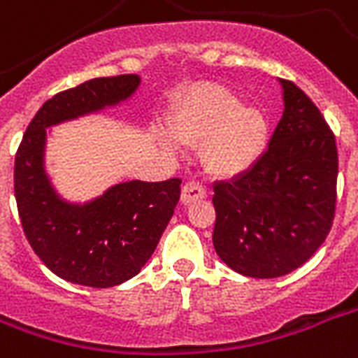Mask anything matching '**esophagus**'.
<instances>
[{
    "label": "esophagus",
    "mask_w": 358,
    "mask_h": 358,
    "mask_svg": "<svg viewBox=\"0 0 358 358\" xmlns=\"http://www.w3.org/2000/svg\"><path fill=\"white\" fill-rule=\"evenodd\" d=\"M206 197V189L199 182H187V184L182 187V203L189 204L193 201H199V199Z\"/></svg>",
    "instance_id": "esophagus-1"
}]
</instances>
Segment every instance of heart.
<instances>
[{
    "label": "heart",
    "mask_w": 358,
    "mask_h": 358,
    "mask_svg": "<svg viewBox=\"0 0 358 358\" xmlns=\"http://www.w3.org/2000/svg\"><path fill=\"white\" fill-rule=\"evenodd\" d=\"M173 133L161 143L176 150L200 144L204 167L215 176L248 173L268 146L270 125L261 106L242 103V95L215 82L195 84L180 95L171 116Z\"/></svg>",
    "instance_id": "obj_1"
}]
</instances>
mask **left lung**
Returning a JSON list of instances; mask_svg holds the SVG:
<instances>
[{"label":"left lung","mask_w":358,"mask_h":358,"mask_svg":"<svg viewBox=\"0 0 358 358\" xmlns=\"http://www.w3.org/2000/svg\"><path fill=\"white\" fill-rule=\"evenodd\" d=\"M268 150L248 173L215 182L214 248L229 268L280 278L323 244L336 210L338 150L323 114L291 80Z\"/></svg>","instance_id":"8db88e82"}]
</instances>
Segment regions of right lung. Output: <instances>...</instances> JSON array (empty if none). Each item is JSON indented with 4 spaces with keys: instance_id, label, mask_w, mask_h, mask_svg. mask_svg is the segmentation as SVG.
Here are the masks:
<instances>
[{
    "instance_id": "add662e5",
    "label": "right lung",
    "mask_w": 358,
    "mask_h": 358,
    "mask_svg": "<svg viewBox=\"0 0 358 358\" xmlns=\"http://www.w3.org/2000/svg\"><path fill=\"white\" fill-rule=\"evenodd\" d=\"M138 86V75H118L59 92L29 122L16 152L15 197L24 234L56 276L76 285L105 289L136 276L173 217L182 180H131L90 203H67L46 176V129L118 105Z\"/></svg>"
}]
</instances>
